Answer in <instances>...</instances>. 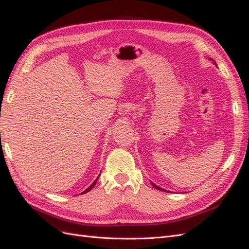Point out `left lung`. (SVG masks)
Wrapping results in <instances>:
<instances>
[{"mask_svg": "<svg viewBox=\"0 0 249 249\" xmlns=\"http://www.w3.org/2000/svg\"><path fill=\"white\" fill-rule=\"evenodd\" d=\"M210 60H212V61H213V63H214V64H215V65L217 66L216 62L214 61V60H213V59H211V58H210ZM150 183H152V185L154 186V188H156V189H157V190H161V191H164V192H169L168 190H165V189H163V188H161V187H159V186H157V185H156V184H154L153 182H150Z\"/></svg>", "mask_w": 249, "mask_h": 249, "instance_id": "1", "label": "left lung"}]
</instances>
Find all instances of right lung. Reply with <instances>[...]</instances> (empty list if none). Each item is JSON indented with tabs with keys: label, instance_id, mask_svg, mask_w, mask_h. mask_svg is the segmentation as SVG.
<instances>
[{
	"label": "right lung",
	"instance_id": "add662e5",
	"mask_svg": "<svg viewBox=\"0 0 249 249\" xmlns=\"http://www.w3.org/2000/svg\"><path fill=\"white\" fill-rule=\"evenodd\" d=\"M100 176H101V173H100V175H99V177H97L96 178H95V180H94V182L91 184V185H90L88 188H87V189L85 190V191H83L82 192V194H84V193H86V192H88V191H90V190H91L92 189V188L94 187V185L96 184V182H97V180H99V178H100Z\"/></svg>",
	"mask_w": 249,
	"mask_h": 249
}]
</instances>
